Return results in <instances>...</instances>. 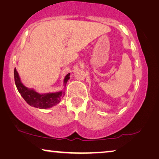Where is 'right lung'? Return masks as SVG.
<instances>
[{"instance_id": "add662e5", "label": "right lung", "mask_w": 159, "mask_h": 159, "mask_svg": "<svg viewBox=\"0 0 159 159\" xmlns=\"http://www.w3.org/2000/svg\"><path fill=\"white\" fill-rule=\"evenodd\" d=\"M14 78L16 87L19 93L21 94V96L31 106L40 109H47L58 104L64 96L65 93L63 91L40 94L39 93H37L34 89H30L25 87L22 84L18 73L16 69L14 70ZM69 79L70 74H68L64 80V86H66V83Z\"/></svg>"}]
</instances>
